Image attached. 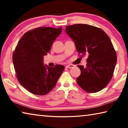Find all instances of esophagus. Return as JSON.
Instances as JSON below:
<instances>
[{"instance_id": "obj_1", "label": "esophagus", "mask_w": 128, "mask_h": 128, "mask_svg": "<svg viewBox=\"0 0 128 128\" xmlns=\"http://www.w3.org/2000/svg\"><path fill=\"white\" fill-rule=\"evenodd\" d=\"M74 67V66L72 64H69V65H67V66H66V68H73Z\"/></svg>"}]
</instances>
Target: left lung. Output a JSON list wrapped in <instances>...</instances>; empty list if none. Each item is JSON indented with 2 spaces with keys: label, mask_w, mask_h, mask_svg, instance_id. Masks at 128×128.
I'll return each instance as SVG.
<instances>
[{
  "label": "left lung",
  "mask_w": 128,
  "mask_h": 128,
  "mask_svg": "<svg viewBox=\"0 0 128 128\" xmlns=\"http://www.w3.org/2000/svg\"><path fill=\"white\" fill-rule=\"evenodd\" d=\"M66 31L74 42L78 55L88 54L86 66H78L81 70L78 85L88 92L102 90L112 79L117 62L109 36L102 29L88 24L66 26Z\"/></svg>",
  "instance_id": "obj_1"
}]
</instances>
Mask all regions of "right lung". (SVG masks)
<instances>
[{"label":"right lung","instance_id":"add662e5","mask_svg":"<svg viewBox=\"0 0 128 128\" xmlns=\"http://www.w3.org/2000/svg\"><path fill=\"white\" fill-rule=\"evenodd\" d=\"M58 29L40 27L24 34L12 56L16 77L25 89L37 95L47 94L55 87L64 70L62 65L45 66L43 56L50 51L52 43L62 33Z\"/></svg>","mask_w":128,"mask_h":128}]
</instances>
